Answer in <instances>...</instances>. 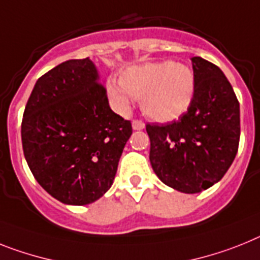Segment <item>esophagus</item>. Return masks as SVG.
I'll list each match as a JSON object with an SVG mask.
<instances>
[{"instance_id": "obj_1", "label": "esophagus", "mask_w": 260, "mask_h": 260, "mask_svg": "<svg viewBox=\"0 0 260 260\" xmlns=\"http://www.w3.org/2000/svg\"><path fill=\"white\" fill-rule=\"evenodd\" d=\"M132 126H134L135 131H140L145 128V124H144L143 121H140V120H134V121H132Z\"/></svg>"}]
</instances>
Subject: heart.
Returning a JSON list of instances; mask_svg holds the SVG:
<instances>
[{
    "label": "heart",
    "mask_w": 260,
    "mask_h": 260,
    "mask_svg": "<svg viewBox=\"0 0 260 260\" xmlns=\"http://www.w3.org/2000/svg\"><path fill=\"white\" fill-rule=\"evenodd\" d=\"M106 89L112 107L121 115L129 112L135 98L141 99L145 116L168 123L189 110L196 92V75L184 63H143L124 70L120 83L108 80Z\"/></svg>",
    "instance_id": "1"
}]
</instances>
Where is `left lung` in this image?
<instances>
[{
	"instance_id": "1",
	"label": "left lung",
	"mask_w": 260,
	"mask_h": 260,
	"mask_svg": "<svg viewBox=\"0 0 260 260\" xmlns=\"http://www.w3.org/2000/svg\"><path fill=\"white\" fill-rule=\"evenodd\" d=\"M196 92L189 110L172 123L147 124L149 160L157 177L182 193L206 190L234 161L241 136L239 102L222 70L191 58Z\"/></svg>"
}]
</instances>
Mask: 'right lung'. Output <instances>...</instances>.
<instances>
[{"instance_id":"1","label":"right lung","mask_w":260,"mask_h":260,"mask_svg":"<svg viewBox=\"0 0 260 260\" xmlns=\"http://www.w3.org/2000/svg\"><path fill=\"white\" fill-rule=\"evenodd\" d=\"M132 135L111 110L89 58L60 63L37 80L23 112V154L32 176L66 205H88L112 185Z\"/></svg>"}]
</instances>
